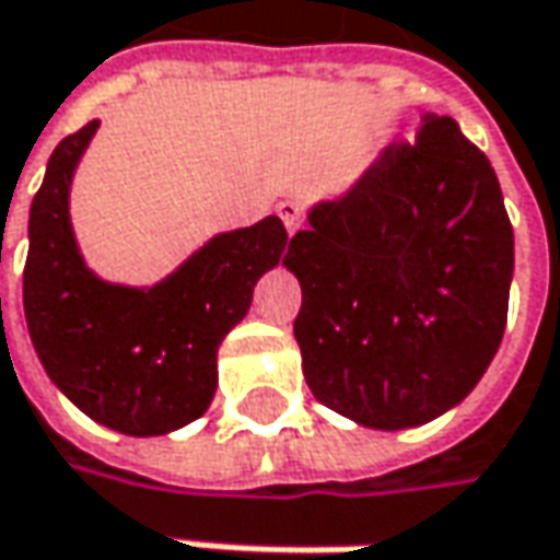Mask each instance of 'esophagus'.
<instances>
[{"label":"esophagus","mask_w":560,"mask_h":560,"mask_svg":"<svg viewBox=\"0 0 560 560\" xmlns=\"http://www.w3.org/2000/svg\"><path fill=\"white\" fill-rule=\"evenodd\" d=\"M276 210H279L281 222H284V229H288L291 235H294L300 225H303V210H300L298 201H281Z\"/></svg>","instance_id":"esophagus-1"}]
</instances>
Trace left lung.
I'll list each match as a JSON object with an SVG mask.
<instances>
[{"instance_id": "left-lung-1", "label": "left lung", "mask_w": 560, "mask_h": 560, "mask_svg": "<svg viewBox=\"0 0 560 560\" xmlns=\"http://www.w3.org/2000/svg\"><path fill=\"white\" fill-rule=\"evenodd\" d=\"M284 266L303 303L294 338L322 406L402 431L458 406L505 335L514 272L502 188L453 117L387 148L306 213Z\"/></svg>"}]
</instances>
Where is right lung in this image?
I'll return each instance as SVG.
<instances>
[{
	"label": "right lung",
	"instance_id": "right-lung-1",
	"mask_svg": "<svg viewBox=\"0 0 560 560\" xmlns=\"http://www.w3.org/2000/svg\"><path fill=\"white\" fill-rule=\"evenodd\" d=\"M95 129L58 142L30 203L24 316L46 375L80 412L120 434L161 436L207 412L222 338L291 244L279 217H266L213 235L151 288L98 279L70 225L73 170Z\"/></svg>",
	"mask_w": 560,
	"mask_h": 560
}]
</instances>
